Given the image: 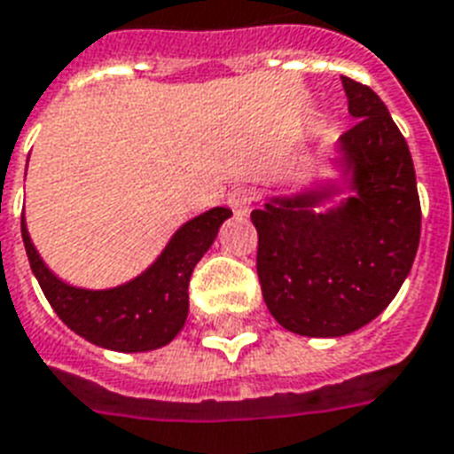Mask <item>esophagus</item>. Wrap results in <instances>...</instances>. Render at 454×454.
<instances>
[{"label":"esophagus","instance_id":"esophagus-1","mask_svg":"<svg viewBox=\"0 0 454 454\" xmlns=\"http://www.w3.org/2000/svg\"><path fill=\"white\" fill-rule=\"evenodd\" d=\"M254 198H256V195H254L252 189L238 186V189H233L231 191V195H228V205H231L235 216H247L249 212H252Z\"/></svg>","mask_w":454,"mask_h":454}]
</instances>
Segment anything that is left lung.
Here are the masks:
<instances>
[{"label":"left lung","instance_id":"obj_1","mask_svg":"<svg viewBox=\"0 0 454 454\" xmlns=\"http://www.w3.org/2000/svg\"><path fill=\"white\" fill-rule=\"evenodd\" d=\"M342 88L356 119L338 139L348 198L317 212L340 191L329 184L252 212L265 305L286 331L310 338L373 322L408 278L422 228L406 139L371 88L348 76Z\"/></svg>","mask_w":454,"mask_h":454}]
</instances>
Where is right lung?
<instances>
[{
	"mask_svg": "<svg viewBox=\"0 0 454 454\" xmlns=\"http://www.w3.org/2000/svg\"><path fill=\"white\" fill-rule=\"evenodd\" d=\"M233 215L215 207L186 221L151 268L114 289H79L48 270L20 221L25 252L43 296L74 333L114 352H149L168 345L189 315L191 272Z\"/></svg>",
	"mask_w": 454,
	"mask_h": 454,
	"instance_id": "1",
	"label": "right lung"
}]
</instances>
